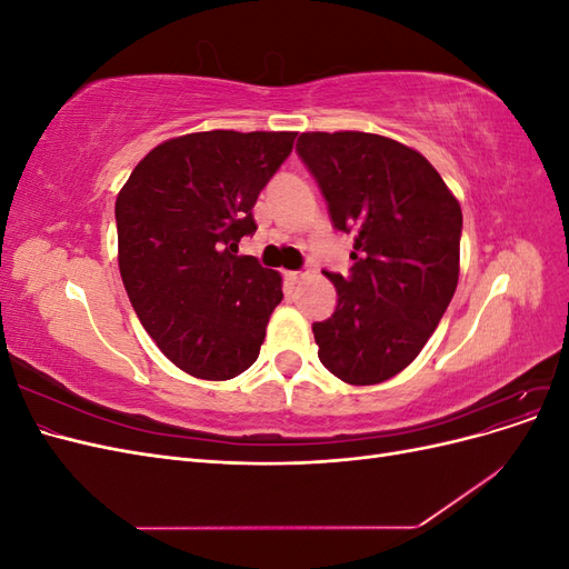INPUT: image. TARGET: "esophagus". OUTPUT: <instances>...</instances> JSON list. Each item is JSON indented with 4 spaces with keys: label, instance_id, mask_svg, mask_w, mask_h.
Returning a JSON list of instances; mask_svg holds the SVG:
<instances>
[{
    "label": "esophagus",
    "instance_id": "34e87169",
    "mask_svg": "<svg viewBox=\"0 0 569 569\" xmlns=\"http://www.w3.org/2000/svg\"><path fill=\"white\" fill-rule=\"evenodd\" d=\"M308 278V270H291V272H287V280L291 282V284H297V282H301V280H306Z\"/></svg>",
    "mask_w": 569,
    "mask_h": 569
}]
</instances>
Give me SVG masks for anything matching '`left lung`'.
I'll list each match as a JSON object with an SVG mask.
<instances>
[{"label":"left lung","instance_id":"left-lung-1","mask_svg":"<svg viewBox=\"0 0 569 569\" xmlns=\"http://www.w3.org/2000/svg\"><path fill=\"white\" fill-rule=\"evenodd\" d=\"M337 230L353 234V266L332 318L313 325L320 363L366 387L418 358L449 308L460 272V203L420 151L372 132H301Z\"/></svg>","mask_w":569,"mask_h":569}]
</instances>
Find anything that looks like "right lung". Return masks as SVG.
<instances>
[{"mask_svg": "<svg viewBox=\"0 0 569 569\" xmlns=\"http://www.w3.org/2000/svg\"><path fill=\"white\" fill-rule=\"evenodd\" d=\"M295 137H173L118 192V268L130 303L166 358L199 380H232L251 368L282 301L280 272L237 256V244L256 232L253 203Z\"/></svg>", "mask_w": 569, "mask_h": 569, "instance_id": "add662e5", "label": "right lung"}]
</instances>
